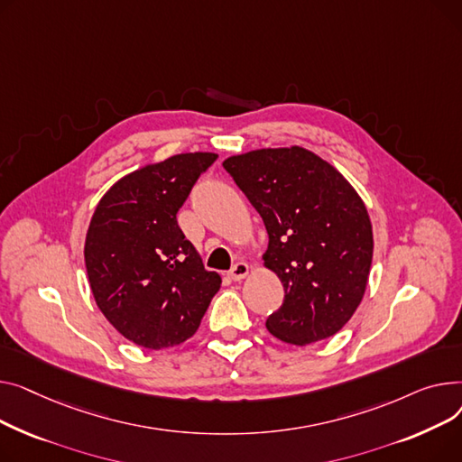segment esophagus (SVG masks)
I'll use <instances>...</instances> for the list:
<instances>
[{
  "label": "esophagus",
  "instance_id": "1",
  "mask_svg": "<svg viewBox=\"0 0 462 462\" xmlns=\"http://www.w3.org/2000/svg\"><path fill=\"white\" fill-rule=\"evenodd\" d=\"M248 273H250V266H248V263L240 261V263H235V264H233V268L229 270V278H233L235 282H240V280H244V278L248 276Z\"/></svg>",
  "mask_w": 462,
  "mask_h": 462
}]
</instances>
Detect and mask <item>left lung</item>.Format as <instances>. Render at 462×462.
I'll return each mask as SVG.
<instances>
[{"label":"left lung","instance_id":"obj_1","mask_svg":"<svg viewBox=\"0 0 462 462\" xmlns=\"http://www.w3.org/2000/svg\"><path fill=\"white\" fill-rule=\"evenodd\" d=\"M224 168L263 218V259L283 283L268 332L292 345L337 334L362 302L373 259L369 214L355 188L302 147L231 156Z\"/></svg>","mask_w":462,"mask_h":462}]
</instances>
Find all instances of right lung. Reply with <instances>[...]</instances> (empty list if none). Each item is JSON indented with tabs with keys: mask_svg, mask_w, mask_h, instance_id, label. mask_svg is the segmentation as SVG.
Returning a JSON list of instances; mask_svg holds the SVG:
<instances>
[{
	"mask_svg": "<svg viewBox=\"0 0 462 462\" xmlns=\"http://www.w3.org/2000/svg\"><path fill=\"white\" fill-rule=\"evenodd\" d=\"M218 154L184 152L116 182L100 199L86 238L95 302L114 328L160 350L192 337L222 278L177 224V212Z\"/></svg>",
	"mask_w": 462,
	"mask_h": 462,
	"instance_id": "1",
	"label": "right lung"
}]
</instances>
